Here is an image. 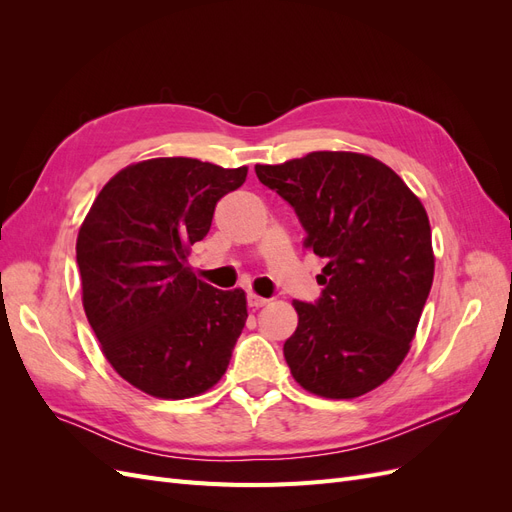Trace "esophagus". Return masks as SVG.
Instances as JSON below:
<instances>
[{
  "label": "esophagus",
  "instance_id": "1",
  "mask_svg": "<svg viewBox=\"0 0 512 512\" xmlns=\"http://www.w3.org/2000/svg\"><path fill=\"white\" fill-rule=\"evenodd\" d=\"M267 303H269V299H262V297H258V294H254V292L247 294V305H250L252 309H258V307L267 305Z\"/></svg>",
  "mask_w": 512,
  "mask_h": 512
}]
</instances>
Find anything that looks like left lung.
<instances>
[{
  "label": "left lung",
  "instance_id": "obj_1",
  "mask_svg": "<svg viewBox=\"0 0 512 512\" xmlns=\"http://www.w3.org/2000/svg\"><path fill=\"white\" fill-rule=\"evenodd\" d=\"M256 175L297 213L305 247L327 260L320 297L292 303L299 327L284 344L292 378L329 399L376 389L408 354L431 290L425 207L395 170L363 153L314 151L256 164Z\"/></svg>",
  "mask_w": 512,
  "mask_h": 512
}]
</instances>
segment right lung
<instances>
[{
  "label": "right lung",
  "instance_id": "right-lung-1",
  "mask_svg": "<svg viewBox=\"0 0 512 512\" xmlns=\"http://www.w3.org/2000/svg\"><path fill=\"white\" fill-rule=\"evenodd\" d=\"M245 177L192 158L138 162L104 185L79 230L87 320L117 374L153 397L205 393L230 363L245 292L200 282L188 252Z\"/></svg>",
  "mask_w": 512,
  "mask_h": 512
}]
</instances>
